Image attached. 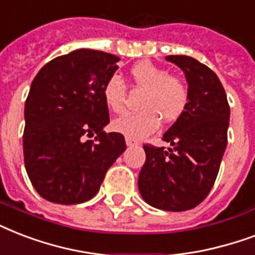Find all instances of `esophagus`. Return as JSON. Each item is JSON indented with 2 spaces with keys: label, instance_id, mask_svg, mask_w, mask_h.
Instances as JSON below:
<instances>
[{
  "label": "esophagus",
  "instance_id": "34e87169",
  "mask_svg": "<svg viewBox=\"0 0 255 255\" xmlns=\"http://www.w3.org/2000/svg\"><path fill=\"white\" fill-rule=\"evenodd\" d=\"M125 141H126V145H128V146H134V145H137V142L134 141L133 138L126 137V138H125Z\"/></svg>",
  "mask_w": 255,
  "mask_h": 255
}]
</instances>
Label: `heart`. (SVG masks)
<instances>
[{"instance_id": "b5f03b06", "label": "heart", "mask_w": 255, "mask_h": 255, "mask_svg": "<svg viewBox=\"0 0 255 255\" xmlns=\"http://www.w3.org/2000/svg\"><path fill=\"white\" fill-rule=\"evenodd\" d=\"M130 77L134 88L143 92L138 108L141 112L126 113L114 120L112 126L118 133L141 139L154 133L161 121L173 124L186 109L189 89L181 78L170 76L166 69L150 61H141L131 68ZM128 88L121 77L113 76L104 86V100L114 113L125 109Z\"/></svg>"}]
</instances>
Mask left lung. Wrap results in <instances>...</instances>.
I'll list each match as a JSON object with an SVG mask.
<instances>
[{
  "instance_id": "1",
  "label": "left lung",
  "mask_w": 255,
  "mask_h": 255,
  "mask_svg": "<svg viewBox=\"0 0 255 255\" xmlns=\"http://www.w3.org/2000/svg\"><path fill=\"white\" fill-rule=\"evenodd\" d=\"M182 69L189 85L183 114L163 134L170 147L143 145L146 161L138 189L153 208L185 212L208 197L228 145L230 108L220 78L206 65L187 56H167Z\"/></svg>"
}]
</instances>
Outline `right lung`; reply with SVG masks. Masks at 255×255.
I'll return each instance as SVG.
<instances>
[{"label": "right lung", "instance_id": "1", "mask_svg": "<svg viewBox=\"0 0 255 255\" xmlns=\"http://www.w3.org/2000/svg\"><path fill=\"white\" fill-rule=\"evenodd\" d=\"M117 56L78 49L43 66L25 102L23 161L31 185L53 203L76 205L98 193L126 150L121 133H105L109 109L104 86ZM97 137L94 141L85 136Z\"/></svg>", "mask_w": 255, "mask_h": 255}]
</instances>
